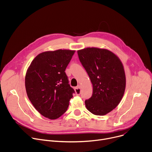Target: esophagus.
Wrapping results in <instances>:
<instances>
[{
	"mask_svg": "<svg viewBox=\"0 0 152 152\" xmlns=\"http://www.w3.org/2000/svg\"><path fill=\"white\" fill-rule=\"evenodd\" d=\"M81 89H80V86H79V85H78V86H77L76 87H75V92H76V95H80V90Z\"/></svg>",
	"mask_w": 152,
	"mask_h": 152,
	"instance_id": "1",
	"label": "esophagus"
}]
</instances>
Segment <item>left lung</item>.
Wrapping results in <instances>:
<instances>
[{
    "mask_svg": "<svg viewBox=\"0 0 152 152\" xmlns=\"http://www.w3.org/2000/svg\"><path fill=\"white\" fill-rule=\"evenodd\" d=\"M82 66L93 84L92 96L85 101L86 109L97 115L110 113L120 102L126 76L120 59L112 52L96 48L77 50Z\"/></svg>",
    "mask_w": 152,
    "mask_h": 152,
    "instance_id": "obj_1",
    "label": "left lung"
}]
</instances>
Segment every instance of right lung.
<instances>
[{
    "mask_svg": "<svg viewBox=\"0 0 152 152\" xmlns=\"http://www.w3.org/2000/svg\"><path fill=\"white\" fill-rule=\"evenodd\" d=\"M75 51L57 50L38 55L25 77L28 98L42 115L51 120L66 113L75 90L69 83L66 69Z\"/></svg>",
    "mask_w": 152,
    "mask_h": 152,
    "instance_id": "right-lung-1",
    "label": "right lung"
}]
</instances>
